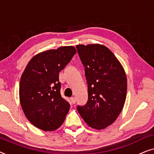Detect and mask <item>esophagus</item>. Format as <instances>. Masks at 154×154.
<instances>
[{
	"mask_svg": "<svg viewBox=\"0 0 154 154\" xmlns=\"http://www.w3.org/2000/svg\"><path fill=\"white\" fill-rule=\"evenodd\" d=\"M70 100H71V102L72 103V104H75V97H73L70 98Z\"/></svg>",
	"mask_w": 154,
	"mask_h": 154,
	"instance_id": "34e87169",
	"label": "esophagus"
}]
</instances>
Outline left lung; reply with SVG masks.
Masks as SVG:
<instances>
[{
  "instance_id": "1",
  "label": "left lung",
  "mask_w": 154,
  "mask_h": 154,
  "mask_svg": "<svg viewBox=\"0 0 154 154\" xmlns=\"http://www.w3.org/2000/svg\"><path fill=\"white\" fill-rule=\"evenodd\" d=\"M78 54L85 67L88 99L77 110L86 123L101 130L114 122L121 112L127 93L123 66L109 48L98 44L79 45Z\"/></svg>"
}]
</instances>
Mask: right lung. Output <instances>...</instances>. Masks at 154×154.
I'll return each mask as SVG.
<instances>
[{"label":"right lung","mask_w":154,"mask_h":154,"mask_svg":"<svg viewBox=\"0 0 154 154\" xmlns=\"http://www.w3.org/2000/svg\"><path fill=\"white\" fill-rule=\"evenodd\" d=\"M76 50L73 46L50 50L33 57L23 72L20 100L25 116L35 127L52 131L60 127L70 104L61 96L59 73Z\"/></svg>","instance_id":"right-lung-1"}]
</instances>
